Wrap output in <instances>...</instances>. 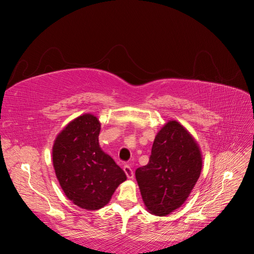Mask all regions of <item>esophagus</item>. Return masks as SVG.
Returning a JSON list of instances; mask_svg holds the SVG:
<instances>
[{
	"label": "esophagus",
	"instance_id": "34e87169",
	"mask_svg": "<svg viewBox=\"0 0 254 254\" xmlns=\"http://www.w3.org/2000/svg\"><path fill=\"white\" fill-rule=\"evenodd\" d=\"M124 172H125V174L127 176V178H129V179H132L133 178V176H134L133 171H132V168L130 167L129 165H125L124 166Z\"/></svg>",
	"mask_w": 254,
	"mask_h": 254
}]
</instances>
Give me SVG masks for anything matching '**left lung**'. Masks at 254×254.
I'll return each instance as SVG.
<instances>
[{"instance_id":"left-lung-1","label":"left lung","mask_w":254,"mask_h":254,"mask_svg":"<svg viewBox=\"0 0 254 254\" xmlns=\"http://www.w3.org/2000/svg\"><path fill=\"white\" fill-rule=\"evenodd\" d=\"M201 167V152L194 137L178 122H167L155 137L148 164L135 171L147 211L165 216L180 207Z\"/></svg>"}]
</instances>
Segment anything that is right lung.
Here are the masks:
<instances>
[{
  "instance_id": "obj_1",
  "label": "right lung",
  "mask_w": 254,
  "mask_h": 254,
  "mask_svg": "<svg viewBox=\"0 0 254 254\" xmlns=\"http://www.w3.org/2000/svg\"><path fill=\"white\" fill-rule=\"evenodd\" d=\"M101 123L83 114L68 123L53 146V165L65 196L81 209H102L127 177L99 147Z\"/></svg>"
}]
</instances>
